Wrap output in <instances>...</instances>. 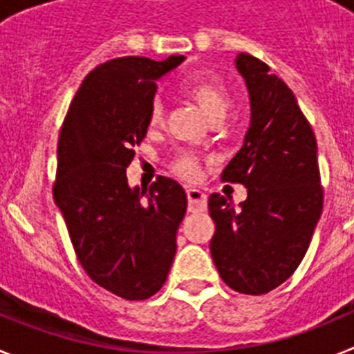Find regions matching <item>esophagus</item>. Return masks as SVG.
Instances as JSON below:
<instances>
[{"instance_id": "34e87169", "label": "esophagus", "mask_w": 354, "mask_h": 354, "mask_svg": "<svg viewBox=\"0 0 354 354\" xmlns=\"http://www.w3.org/2000/svg\"><path fill=\"white\" fill-rule=\"evenodd\" d=\"M186 193L187 202H189V211H205V207H207V195H205V192H202L198 187H187Z\"/></svg>"}]
</instances>
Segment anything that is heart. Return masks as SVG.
<instances>
[{
	"label": "heart",
	"mask_w": 354,
	"mask_h": 354,
	"mask_svg": "<svg viewBox=\"0 0 354 354\" xmlns=\"http://www.w3.org/2000/svg\"><path fill=\"white\" fill-rule=\"evenodd\" d=\"M183 90L192 101L200 106V109L209 117V120H221L227 115L230 106V93L227 84L218 76L207 72H196L187 77ZM162 104L159 101L152 102L149 109V127L161 126ZM174 170L184 179H196L200 174V159L193 152H180L174 161Z\"/></svg>",
	"instance_id": "1"
}]
</instances>
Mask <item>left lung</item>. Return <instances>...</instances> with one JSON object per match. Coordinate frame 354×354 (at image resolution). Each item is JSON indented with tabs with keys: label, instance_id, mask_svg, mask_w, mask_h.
I'll use <instances>...</instances> for the list:
<instances>
[{
	"label": "left lung",
	"instance_id": "1",
	"mask_svg": "<svg viewBox=\"0 0 354 354\" xmlns=\"http://www.w3.org/2000/svg\"><path fill=\"white\" fill-rule=\"evenodd\" d=\"M252 118L245 143L221 179L246 186L234 209L220 193L209 196L216 230L211 255L221 280L243 294H266L283 283L305 257L323 212V186L314 131L292 90L259 58L241 53Z\"/></svg>",
	"mask_w": 354,
	"mask_h": 354
}]
</instances>
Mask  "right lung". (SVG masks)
<instances>
[{"label": "right lung", "mask_w": 354, "mask_h": 354, "mask_svg": "<svg viewBox=\"0 0 354 354\" xmlns=\"http://www.w3.org/2000/svg\"><path fill=\"white\" fill-rule=\"evenodd\" d=\"M184 56L156 62L124 56L86 74L68 106L58 138L53 196L76 257L97 286L129 301L154 296L167 282L187 196L158 177L131 187L126 168L149 129L156 81Z\"/></svg>", "instance_id": "1"}]
</instances>
